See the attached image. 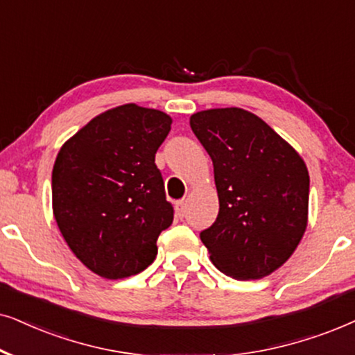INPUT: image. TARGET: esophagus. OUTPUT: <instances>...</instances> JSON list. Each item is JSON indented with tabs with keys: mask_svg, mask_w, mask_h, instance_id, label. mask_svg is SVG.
I'll use <instances>...</instances> for the list:
<instances>
[{
	"mask_svg": "<svg viewBox=\"0 0 355 355\" xmlns=\"http://www.w3.org/2000/svg\"><path fill=\"white\" fill-rule=\"evenodd\" d=\"M175 212H177V216L183 219L187 214V206H185V201H177L175 202Z\"/></svg>",
	"mask_w": 355,
	"mask_h": 355,
	"instance_id": "1",
	"label": "esophagus"
}]
</instances>
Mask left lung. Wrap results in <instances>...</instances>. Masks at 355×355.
Returning a JSON list of instances; mask_svg holds the SVG:
<instances>
[{"instance_id":"obj_1","label":"left lung","mask_w":355,"mask_h":355,"mask_svg":"<svg viewBox=\"0 0 355 355\" xmlns=\"http://www.w3.org/2000/svg\"><path fill=\"white\" fill-rule=\"evenodd\" d=\"M190 126L212 159L219 214L201 242L234 279H261L295 252L309 222V170L266 121L243 108L193 113Z\"/></svg>"}]
</instances>
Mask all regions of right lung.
Instances as JSON below:
<instances>
[{"label":"right lung","instance_id":"obj_1","mask_svg":"<svg viewBox=\"0 0 355 355\" xmlns=\"http://www.w3.org/2000/svg\"><path fill=\"white\" fill-rule=\"evenodd\" d=\"M172 118L136 103L92 118L61 146L51 172L53 216L71 252L105 279L144 271L172 225L155 153Z\"/></svg>","mask_w":355,"mask_h":355}]
</instances>
